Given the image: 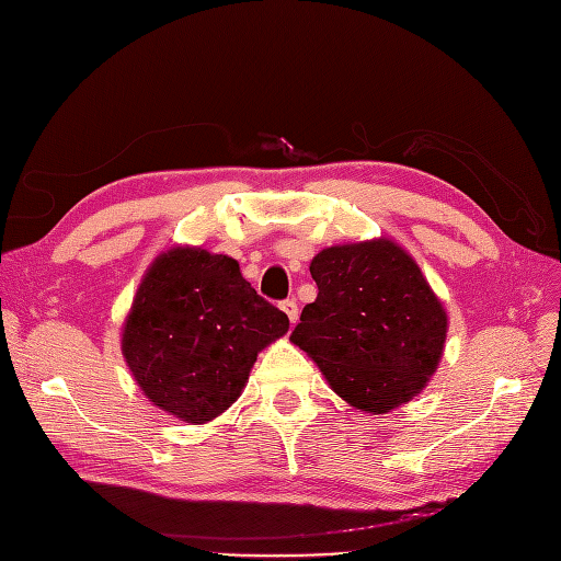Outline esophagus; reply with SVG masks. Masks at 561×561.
<instances>
[{
    "mask_svg": "<svg viewBox=\"0 0 561 561\" xmlns=\"http://www.w3.org/2000/svg\"><path fill=\"white\" fill-rule=\"evenodd\" d=\"M280 309H283V313L290 318V322L295 325L297 322V318H299V307H297V301L295 299H285V301H280Z\"/></svg>",
    "mask_w": 561,
    "mask_h": 561,
    "instance_id": "1",
    "label": "esophagus"
}]
</instances>
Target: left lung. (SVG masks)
Segmentation results:
<instances>
[{
    "mask_svg": "<svg viewBox=\"0 0 561 561\" xmlns=\"http://www.w3.org/2000/svg\"><path fill=\"white\" fill-rule=\"evenodd\" d=\"M318 297L290 339L332 390L383 414L426 386L443 355L447 313L414 260L386 239L334 245L311 262Z\"/></svg>",
    "mask_w": 561,
    "mask_h": 561,
    "instance_id": "1",
    "label": "left lung"
}]
</instances>
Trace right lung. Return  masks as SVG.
<instances>
[{
    "label": "right lung",
    "instance_id": "1",
    "mask_svg": "<svg viewBox=\"0 0 561 561\" xmlns=\"http://www.w3.org/2000/svg\"><path fill=\"white\" fill-rule=\"evenodd\" d=\"M290 328L227 254L175 248L147 271L124 328V355L145 396L186 423L222 414L257 353Z\"/></svg>",
    "mask_w": 561,
    "mask_h": 561
}]
</instances>
